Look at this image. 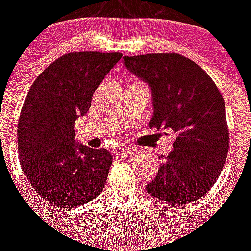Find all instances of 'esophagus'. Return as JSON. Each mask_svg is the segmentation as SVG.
Masks as SVG:
<instances>
[{"instance_id":"1","label":"esophagus","mask_w":251,"mask_h":251,"mask_svg":"<svg viewBox=\"0 0 251 251\" xmlns=\"http://www.w3.org/2000/svg\"><path fill=\"white\" fill-rule=\"evenodd\" d=\"M136 150H133L130 147H119L118 150H115L114 156H128V154H132Z\"/></svg>"}]
</instances>
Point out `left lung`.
<instances>
[{"mask_svg":"<svg viewBox=\"0 0 251 251\" xmlns=\"http://www.w3.org/2000/svg\"><path fill=\"white\" fill-rule=\"evenodd\" d=\"M123 60L151 86L154 114L150 128L175 134L174 150L146 190L159 200L190 205L214 186L229 152L223 95L202 68L176 52Z\"/></svg>","mask_w":251,"mask_h":251,"instance_id":"obj_1","label":"left lung"}]
</instances>
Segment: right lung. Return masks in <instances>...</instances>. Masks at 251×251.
Wrapping results in <instances>:
<instances>
[{
    "mask_svg": "<svg viewBox=\"0 0 251 251\" xmlns=\"http://www.w3.org/2000/svg\"><path fill=\"white\" fill-rule=\"evenodd\" d=\"M121 52L79 51L60 56L31 85L17 127L20 163L40 197L70 210L103 191L112 166L105 148L74 143V123Z\"/></svg>",
    "mask_w": 251,
    "mask_h": 251,
    "instance_id": "obj_1",
    "label": "right lung"
}]
</instances>
